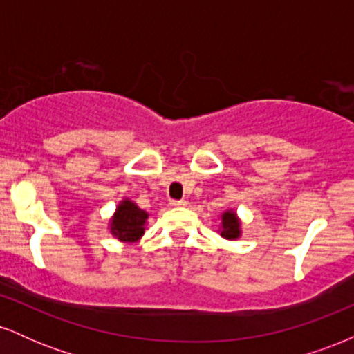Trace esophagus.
Wrapping results in <instances>:
<instances>
[{
    "mask_svg": "<svg viewBox=\"0 0 354 354\" xmlns=\"http://www.w3.org/2000/svg\"><path fill=\"white\" fill-rule=\"evenodd\" d=\"M169 205L180 208V206H186V201L185 200H171V201H169Z\"/></svg>",
    "mask_w": 354,
    "mask_h": 354,
    "instance_id": "34e87169",
    "label": "esophagus"
}]
</instances>
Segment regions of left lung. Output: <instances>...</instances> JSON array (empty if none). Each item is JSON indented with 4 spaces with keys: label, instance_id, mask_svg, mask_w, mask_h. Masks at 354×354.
Here are the masks:
<instances>
[{
    "label": "left lung",
    "instance_id": "left-lung-1",
    "mask_svg": "<svg viewBox=\"0 0 354 354\" xmlns=\"http://www.w3.org/2000/svg\"><path fill=\"white\" fill-rule=\"evenodd\" d=\"M241 234L239 231V219L233 211H226L221 216V236L226 239H236Z\"/></svg>",
    "mask_w": 354,
    "mask_h": 354
}]
</instances>
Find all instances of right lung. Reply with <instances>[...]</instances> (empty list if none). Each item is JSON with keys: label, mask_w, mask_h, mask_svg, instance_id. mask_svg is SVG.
Segmentation results:
<instances>
[{"label": "right lung", "mask_w": 354, "mask_h": 354, "mask_svg": "<svg viewBox=\"0 0 354 354\" xmlns=\"http://www.w3.org/2000/svg\"><path fill=\"white\" fill-rule=\"evenodd\" d=\"M148 213L138 208L133 201L123 200L111 219V233L120 241L133 243L145 234V223Z\"/></svg>", "instance_id": "1"}]
</instances>
